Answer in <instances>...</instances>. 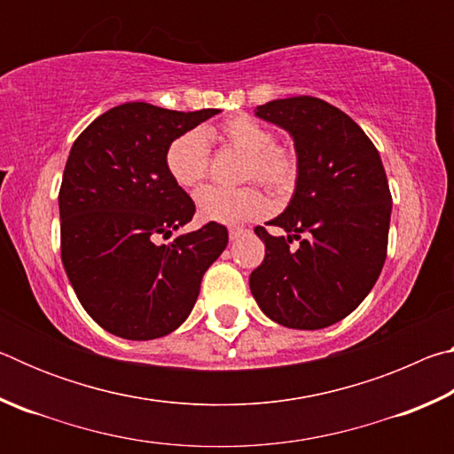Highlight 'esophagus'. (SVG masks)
<instances>
[{
    "mask_svg": "<svg viewBox=\"0 0 454 454\" xmlns=\"http://www.w3.org/2000/svg\"><path fill=\"white\" fill-rule=\"evenodd\" d=\"M246 232H248V230L244 228H230V240H238V238L244 236Z\"/></svg>",
    "mask_w": 454,
    "mask_h": 454,
    "instance_id": "obj_1",
    "label": "esophagus"
}]
</instances>
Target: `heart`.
Instances as JSON below:
<instances>
[{
    "mask_svg": "<svg viewBox=\"0 0 454 454\" xmlns=\"http://www.w3.org/2000/svg\"><path fill=\"white\" fill-rule=\"evenodd\" d=\"M216 140L230 150L244 153L242 180H258L278 194L296 184L298 156L286 144L274 142V134L250 116H234L222 121ZM166 168L172 180L184 190H194L206 180L210 170L208 140L202 129H188L168 145ZM196 206L200 216L220 224H242L264 216L268 200L256 186L238 190L204 188L198 192Z\"/></svg>",
    "mask_w": 454,
    "mask_h": 454,
    "instance_id": "1",
    "label": "heart"
}]
</instances>
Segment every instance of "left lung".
<instances>
[{
    "mask_svg": "<svg viewBox=\"0 0 454 454\" xmlns=\"http://www.w3.org/2000/svg\"><path fill=\"white\" fill-rule=\"evenodd\" d=\"M256 116L292 136L298 176L286 210L268 222L286 236L254 228L266 256L250 274L252 296L282 326L326 328L364 301L387 260V174L363 128L325 99H274L258 106Z\"/></svg>",
    "mask_w": 454,
    "mask_h": 454,
    "instance_id": "obj_1",
    "label": "left lung"
}]
</instances>
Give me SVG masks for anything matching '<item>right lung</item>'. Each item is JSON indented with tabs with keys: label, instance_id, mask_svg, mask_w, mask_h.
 <instances>
[{
	"label": "right lung",
	"instance_id": "add662e5",
	"mask_svg": "<svg viewBox=\"0 0 454 454\" xmlns=\"http://www.w3.org/2000/svg\"><path fill=\"white\" fill-rule=\"evenodd\" d=\"M218 112L128 102L96 118L74 142L58 198L61 262L83 310L107 333L126 340L170 334L224 252L228 230L218 222L170 244L156 242L196 212L168 174V145Z\"/></svg>",
	"mask_w": 454,
	"mask_h": 454
}]
</instances>
